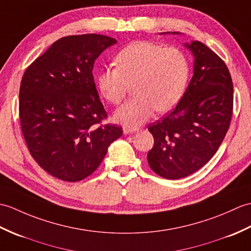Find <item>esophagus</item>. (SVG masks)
<instances>
[{
    "label": "esophagus",
    "mask_w": 251,
    "mask_h": 251,
    "mask_svg": "<svg viewBox=\"0 0 251 251\" xmlns=\"http://www.w3.org/2000/svg\"><path fill=\"white\" fill-rule=\"evenodd\" d=\"M137 131H138V127L136 126H124L125 134H132V133H135Z\"/></svg>",
    "instance_id": "esophagus-1"
}]
</instances>
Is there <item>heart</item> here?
<instances>
[{
    "label": "heart",
    "instance_id": "1",
    "mask_svg": "<svg viewBox=\"0 0 251 251\" xmlns=\"http://www.w3.org/2000/svg\"><path fill=\"white\" fill-rule=\"evenodd\" d=\"M116 69L100 72L97 82L100 93L117 105L133 85L134 98L116 110L117 122L136 126L147 121L157 109L166 113L179 102L188 82L189 63L179 49L150 42L131 43L117 53Z\"/></svg>",
    "mask_w": 251,
    "mask_h": 251
}]
</instances>
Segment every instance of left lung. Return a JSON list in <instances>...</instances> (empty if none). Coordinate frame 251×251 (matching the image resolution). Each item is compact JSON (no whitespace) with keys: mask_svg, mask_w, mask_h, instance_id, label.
I'll return each mask as SVG.
<instances>
[{"mask_svg":"<svg viewBox=\"0 0 251 251\" xmlns=\"http://www.w3.org/2000/svg\"><path fill=\"white\" fill-rule=\"evenodd\" d=\"M185 46L194 57L192 78L176 107L148 126L154 140L148 164L166 179L189 176L207 163L233 113V82L225 61L199 41Z\"/></svg>","mask_w":251,"mask_h":251,"instance_id":"left-lung-1","label":"left lung"}]
</instances>
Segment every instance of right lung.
<instances>
[{"label":"right lung","mask_w":251,"mask_h":251,"mask_svg":"<svg viewBox=\"0 0 251 251\" xmlns=\"http://www.w3.org/2000/svg\"><path fill=\"white\" fill-rule=\"evenodd\" d=\"M100 34L54 42L27 66L19 90V118L27 148L38 165L64 181H79L101 164L124 131L107 118L94 82L96 59L114 45Z\"/></svg>","instance_id":"right-lung-1"}]
</instances>
